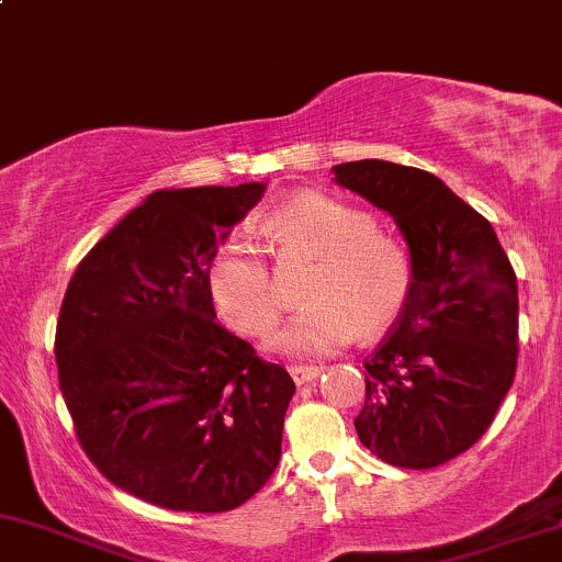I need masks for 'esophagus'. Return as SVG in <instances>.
Here are the masks:
<instances>
[{"label":"esophagus","mask_w":562,"mask_h":562,"mask_svg":"<svg viewBox=\"0 0 562 562\" xmlns=\"http://www.w3.org/2000/svg\"><path fill=\"white\" fill-rule=\"evenodd\" d=\"M321 367H307V364H292L289 367V375H292V380L296 385H307L313 383L315 378H321Z\"/></svg>","instance_id":"1"}]
</instances>
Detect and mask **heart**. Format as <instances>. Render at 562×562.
<instances>
[{"mask_svg":"<svg viewBox=\"0 0 562 562\" xmlns=\"http://www.w3.org/2000/svg\"><path fill=\"white\" fill-rule=\"evenodd\" d=\"M281 258H315L304 289L310 304L270 338L289 357H323L355 338L380 336L398 321L412 296V260L375 221L341 200L304 192L273 211L262 226ZM207 294L228 328L260 338L283 313V294L260 249L232 234L207 262Z\"/></svg>","mask_w":562,"mask_h":562,"instance_id":"b5f03b06","label":"heart"}]
</instances>
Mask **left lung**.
Wrapping results in <instances>:
<instances>
[{
	"label": "left lung",
	"instance_id": "1",
	"mask_svg": "<svg viewBox=\"0 0 562 562\" xmlns=\"http://www.w3.org/2000/svg\"><path fill=\"white\" fill-rule=\"evenodd\" d=\"M334 175L396 221L414 273L404 313L364 362L357 435L393 467H440L487 432L514 385L516 273L493 224L429 171L364 158Z\"/></svg>",
	"mask_w": 562,
	"mask_h": 562
}]
</instances>
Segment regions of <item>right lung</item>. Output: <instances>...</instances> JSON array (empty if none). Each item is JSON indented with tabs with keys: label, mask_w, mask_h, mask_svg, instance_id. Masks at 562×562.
I'll use <instances>...</instances> for the list:
<instances>
[{
	"label": "right lung",
	"mask_w": 562,
	"mask_h": 562,
	"mask_svg": "<svg viewBox=\"0 0 562 562\" xmlns=\"http://www.w3.org/2000/svg\"><path fill=\"white\" fill-rule=\"evenodd\" d=\"M266 182L150 192L80 260L57 323L59 387L95 469L171 510L249 501L281 459L294 380L216 323L207 262Z\"/></svg>",
	"instance_id": "add662e5"
}]
</instances>
